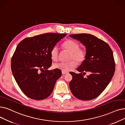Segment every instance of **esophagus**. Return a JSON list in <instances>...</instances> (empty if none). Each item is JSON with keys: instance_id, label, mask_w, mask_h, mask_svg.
<instances>
[{"instance_id": "1", "label": "esophagus", "mask_w": 125, "mask_h": 125, "mask_svg": "<svg viewBox=\"0 0 125 125\" xmlns=\"http://www.w3.org/2000/svg\"><path fill=\"white\" fill-rule=\"evenodd\" d=\"M67 73H68L67 72H62V74H67Z\"/></svg>"}]
</instances>
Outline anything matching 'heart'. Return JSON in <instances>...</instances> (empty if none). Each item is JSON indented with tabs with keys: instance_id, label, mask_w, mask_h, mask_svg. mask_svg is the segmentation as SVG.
I'll return each mask as SVG.
<instances>
[{
	"instance_id": "b5f03b06",
	"label": "heart",
	"mask_w": 125,
	"mask_h": 125,
	"mask_svg": "<svg viewBox=\"0 0 125 125\" xmlns=\"http://www.w3.org/2000/svg\"><path fill=\"white\" fill-rule=\"evenodd\" d=\"M64 49L70 52L69 60H74L79 63H83L86 58V52L85 50L81 49L79 43L72 40L65 41L62 44ZM52 60L56 61L58 60L59 51L56 46L53 47L50 52ZM74 60H71L68 62H58L53 64V68L60 70L62 72H67L69 69L74 68L77 63Z\"/></svg>"
}]
</instances>
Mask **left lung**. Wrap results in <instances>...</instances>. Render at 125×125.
Instances as JSON below:
<instances>
[{
	"label": "left lung",
	"instance_id": "left-lung-1",
	"mask_svg": "<svg viewBox=\"0 0 125 125\" xmlns=\"http://www.w3.org/2000/svg\"><path fill=\"white\" fill-rule=\"evenodd\" d=\"M85 46L86 58L77 68L80 73L70 72L73 79L69 87L73 94L79 100L95 99L104 91L115 72L113 52L107 43L88 34L70 35ZM86 72L90 74L85 78Z\"/></svg>",
	"mask_w": 125,
	"mask_h": 125
}]
</instances>
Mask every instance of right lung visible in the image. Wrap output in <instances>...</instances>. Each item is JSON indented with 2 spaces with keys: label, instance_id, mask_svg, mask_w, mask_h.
I'll return each instance as SVG.
<instances>
[{
  "label": "right lung",
  "instance_id": "obj_1",
  "mask_svg": "<svg viewBox=\"0 0 125 125\" xmlns=\"http://www.w3.org/2000/svg\"><path fill=\"white\" fill-rule=\"evenodd\" d=\"M66 34L46 33L21 41L11 60L14 77L23 93L30 98L42 100L50 96L60 70H48L52 65L50 52Z\"/></svg>",
  "mask_w": 125,
  "mask_h": 125
}]
</instances>
